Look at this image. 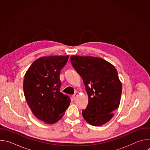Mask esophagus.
Returning <instances> with one entry per match:
<instances>
[{
	"instance_id": "esophagus-1",
	"label": "esophagus",
	"mask_w": 150,
	"mask_h": 150,
	"mask_svg": "<svg viewBox=\"0 0 150 150\" xmlns=\"http://www.w3.org/2000/svg\"><path fill=\"white\" fill-rule=\"evenodd\" d=\"M78 93H75L72 96V98H73L74 100H76V97H78Z\"/></svg>"
}]
</instances>
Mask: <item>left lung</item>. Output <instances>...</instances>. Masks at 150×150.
I'll return each instance as SVG.
<instances>
[{"label":"left lung","instance_id":"obj_1","mask_svg":"<svg viewBox=\"0 0 150 150\" xmlns=\"http://www.w3.org/2000/svg\"><path fill=\"white\" fill-rule=\"evenodd\" d=\"M71 61L88 94V105L82 112L83 119L95 126L106 123L120 101L122 85L116 69L101 57L73 55Z\"/></svg>","mask_w":150,"mask_h":150}]
</instances>
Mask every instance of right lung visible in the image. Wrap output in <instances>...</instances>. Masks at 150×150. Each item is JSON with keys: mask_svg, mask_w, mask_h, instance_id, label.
<instances>
[{"mask_svg": "<svg viewBox=\"0 0 150 150\" xmlns=\"http://www.w3.org/2000/svg\"><path fill=\"white\" fill-rule=\"evenodd\" d=\"M67 56H44L32 63L24 76V93L33 115L48 124L59 120L68 109L70 98L60 91L61 69Z\"/></svg>", "mask_w": 150, "mask_h": 150, "instance_id": "add662e5", "label": "right lung"}]
</instances>
